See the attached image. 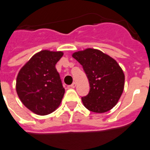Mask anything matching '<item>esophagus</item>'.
<instances>
[{"label": "esophagus", "instance_id": "34e87169", "mask_svg": "<svg viewBox=\"0 0 150 150\" xmlns=\"http://www.w3.org/2000/svg\"><path fill=\"white\" fill-rule=\"evenodd\" d=\"M76 87V83L75 82H74V83H72L71 85H69V88H74Z\"/></svg>", "mask_w": 150, "mask_h": 150}]
</instances>
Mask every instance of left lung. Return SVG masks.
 I'll return each mask as SVG.
<instances>
[{
    "instance_id": "1",
    "label": "left lung",
    "mask_w": 150,
    "mask_h": 150,
    "mask_svg": "<svg viewBox=\"0 0 150 150\" xmlns=\"http://www.w3.org/2000/svg\"><path fill=\"white\" fill-rule=\"evenodd\" d=\"M73 57L82 66L90 84V91L81 98L91 112H107L116 105L125 87V74L116 60L99 50L75 52Z\"/></svg>"
}]
</instances>
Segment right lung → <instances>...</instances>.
Returning <instances> with one entry per match:
<instances>
[{"instance_id": "1", "label": "right lung", "mask_w": 150, "mask_h": 150, "mask_svg": "<svg viewBox=\"0 0 150 150\" xmlns=\"http://www.w3.org/2000/svg\"><path fill=\"white\" fill-rule=\"evenodd\" d=\"M62 55V52L41 51L25 63L17 76L18 97L36 114H49L62 102L65 89L55 64Z\"/></svg>"}]
</instances>
